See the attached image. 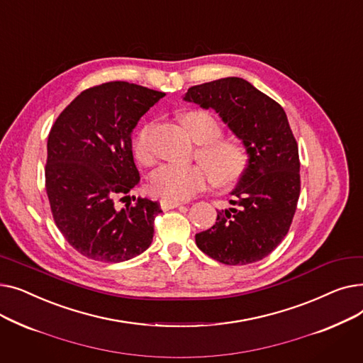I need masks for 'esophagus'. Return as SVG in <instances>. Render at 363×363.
<instances>
[{
  "instance_id": "1",
  "label": "esophagus",
  "mask_w": 363,
  "mask_h": 363,
  "mask_svg": "<svg viewBox=\"0 0 363 363\" xmlns=\"http://www.w3.org/2000/svg\"><path fill=\"white\" fill-rule=\"evenodd\" d=\"M181 204H182L181 201H175V200H167V199L160 200V207L163 208V211H170V208L179 207Z\"/></svg>"
}]
</instances>
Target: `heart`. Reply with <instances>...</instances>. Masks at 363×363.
Masks as SVG:
<instances>
[{
	"label": "heart",
	"mask_w": 363,
	"mask_h": 363,
	"mask_svg": "<svg viewBox=\"0 0 363 363\" xmlns=\"http://www.w3.org/2000/svg\"><path fill=\"white\" fill-rule=\"evenodd\" d=\"M179 119L189 135L200 144L197 157L206 167L200 164H164L150 177V191L167 200L181 201L206 188L208 174L219 186L235 184L247 166L244 145L235 138L220 137V123L206 110H186ZM152 129L155 123H144L132 141L133 156L144 166L155 162V150L151 144Z\"/></svg>",
	"instance_id": "obj_1"
}]
</instances>
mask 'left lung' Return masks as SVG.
<instances>
[{"mask_svg":"<svg viewBox=\"0 0 363 363\" xmlns=\"http://www.w3.org/2000/svg\"><path fill=\"white\" fill-rule=\"evenodd\" d=\"M184 100L216 110L249 155L233 207L218 212L216 223L196 234V244L225 264L259 262L287 235L300 196L298 147L287 114L241 78L191 86Z\"/></svg>","mask_w":363,"mask_h":363,"instance_id":"left-lung-1","label":"left lung"}]
</instances>
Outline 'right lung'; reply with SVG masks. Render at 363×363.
I'll return each mask as SVG.
<instances>
[{"mask_svg": "<svg viewBox=\"0 0 363 363\" xmlns=\"http://www.w3.org/2000/svg\"><path fill=\"white\" fill-rule=\"evenodd\" d=\"M163 97L141 85L106 82L82 91L50 130L45 189L51 213L66 241L88 259L129 260L152 241L159 203L138 197L118 211L114 199L129 197L140 182L130 133Z\"/></svg>", "mask_w": 363, "mask_h": 363, "instance_id": "obj_1", "label": "right lung"}]
</instances>
